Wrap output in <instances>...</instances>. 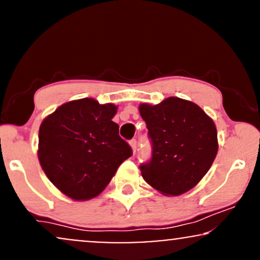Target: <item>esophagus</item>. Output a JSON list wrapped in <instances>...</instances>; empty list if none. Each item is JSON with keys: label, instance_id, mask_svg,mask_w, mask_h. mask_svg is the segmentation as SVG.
<instances>
[{"label": "esophagus", "instance_id": "obj_1", "mask_svg": "<svg viewBox=\"0 0 260 260\" xmlns=\"http://www.w3.org/2000/svg\"><path fill=\"white\" fill-rule=\"evenodd\" d=\"M130 146H131V148H133V151L136 152V148H137V140H136V139L130 140Z\"/></svg>", "mask_w": 260, "mask_h": 260}]
</instances>
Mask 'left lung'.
Here are the masks:
<instances>
[{
  "instance_id": "left-lung-1",
  "label": "left lung",
  "mask_w": 260,
  "mask_h": 260,
  "mask_svg": "<svg viewBox=\"0 0 260 260\" xmlns=\"http://www.w3.org/2000/svg\"><path fill=\"white\" fill-rule=\"evenodd\" d=\"M148 129L152 155L140 166L145 181L166 196L194 187L218 153L214 121L197 105L169 97L159 105L140 106Z\"/></svg>"
}]
</instances>
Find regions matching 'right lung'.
Segmentation results:
<instances>
[{
    "label": "right lung",
    "instance_id": "right-lung-1",
    "mask_svg": "<svg viewBox=\"0 0 260 260\" xmlns=\"http://www.w3.org/2000/svg\"><path fill=\"white\" fill-rule=\"evenodd\" d=\"M117 107L92 99L64 103L42 121L39 160L50 181L75 201L99 196L133 155L112 120Z\"/></svg>",
    "mask_w": 260,
    "mask_h": 260
}]
</instances>
